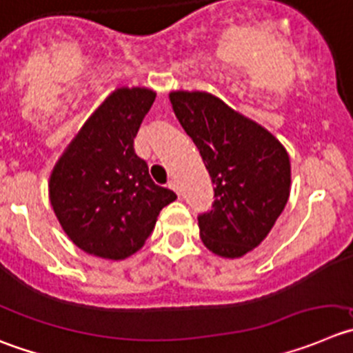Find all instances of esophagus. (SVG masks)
Masks as SVG:
<instances>
[{"label": "esophagus", "mask_w": 353, "mask_h": 353, "mask_svg": "<svg viewBox=\"0 0 353 353\" xmlns=\"http://www.w3.org/2000/svg\"><path fill=\"white\" fill-rule=\"evenodd\" d=\"M169 188H170V190H174V192H176L177 195H179L181 190H179V184H177L176 179H170V181H169Z\"/></svg>", "instance_id": "34e87169"}]
</instances>
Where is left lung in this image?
<instances>
[{"mask_svg":"<svg viewBox=\"0 0 353 353\" xmlns=\"http://www.w3.org/2000/svg\"><path fill=\"white\" fill-rule=\"evenodd\" d=\"M169 97L216 186L210 210L199 214L202 242L214 254L240 258L265 240L288 203V151L214 95L172 92Z\"/></svg>","mask_w":353,"mask_h":353,"instance_id":"8db88e82","label":"left lung"}]
</instances>
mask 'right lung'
I'll return each mask as SVG.
<instances>
[{
	"label": "right lung",
	"instance_id": "1",
	"mask_svg": "<svg viewBox=\"0 0 353 353\" xmlns=\"http://www.w3.org/2000/svg\"><path fill=\"white\" fill-rule=\"evenodd\" d=\"M148 88H118L85 121L50 176L65 235L88 254L125 259L144 245L160 210L177 199L153 183L134 137L153 106Z\"/></svg>",
	"mask_w": 353,
	"mask_h": 353
}]
</instances>
